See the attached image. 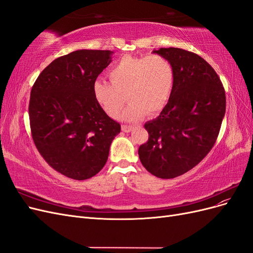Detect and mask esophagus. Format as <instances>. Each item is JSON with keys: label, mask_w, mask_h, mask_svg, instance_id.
Returning a JSON list of instances; mask_svg holds the SVG:
<instances>
[{"label": "esophagus", "mask_w": 253, "mask_h": 253, "mask_svg": "<svg viewBox=\"0 0 253 253\" xmlns=\"http://www.w3.org/2000/svg\"><path fill=\"white\" fill-rule=\"evenodd\" d=\"M121 128H122V131H124L125 133H128V132H131V131H133V128H134V126H121Z\"/></svg>", "instance_id": "1"}]
</instances>
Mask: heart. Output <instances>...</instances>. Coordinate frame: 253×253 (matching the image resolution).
Instances as JSON below:
<instances>
[{
	"label": "heart",
	"instance_id": "heart-1",
	"mask_svg": "<svg viewBox=\"0 0 253 253\" xmlns=\"http://www.w3.org/2000/svg\"><path fill=\"white\" fill-rule=\"evenodd\" d=\"M109 77L111 82L104 79L94 82L97 102L110 117L118 118L128 100L122 118L135 121L145 113L155 115L166 108L173 93L175 72L163 56H126L112 66Z\"/></svg>",
	"mask_w": 253,
	"mask_h": 253
}]
</instances>
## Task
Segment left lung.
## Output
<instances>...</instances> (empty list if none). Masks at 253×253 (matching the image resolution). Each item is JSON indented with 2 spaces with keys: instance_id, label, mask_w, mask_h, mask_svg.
<instances>
[{
  "instance_id": "1",
  "label": "left lung",
  "mask_w": 253,
  "mask_h": 253,
  "mask_svg": "<svg viewBox=\"0 0 253 253\" xmlns=\"http://www.w3.org/2000/svg\"><path fill=\"white\" fill-rule=\"evenodd\" d=\"M175 72L173 93L159 116L145 122L149 140L138 150L142 166L169 179L200 164L216 141L226 112V94L212 66L194 52L159 48Z\"/></svg>"
}]
</instances>
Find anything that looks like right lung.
Instances as JSON below:
<instances>
[{
  "instance_id": "obj_1",
  "label": "right lung",
  "mask_w": 253,
  "mask_h": 253,
  "mask_svg": "<svg viewBox=\"0 0 253 253\" xmlns=\"http://www.w3.org/2000/svg\"><path fill=\"white\" fill-rule=\"evenodd\" d=\"M113 51L80 49L45 67L30 91L33 139L57 172L77 180L100 171L120 125L96 100L93 85Z\"/></svg>"
}]
</instances>
